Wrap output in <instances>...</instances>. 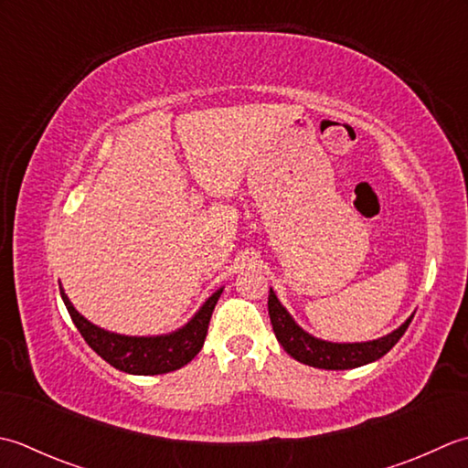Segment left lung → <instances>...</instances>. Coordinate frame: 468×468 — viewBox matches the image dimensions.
<instances>
[{
  "instance_id": "1",
  "label": "left lung",
  "mask_w": 468,
  "mask_h": 468,
  "mask_svg": "<svg viewBox=\"0 0 468 468\" xmlns=\"http://www.w3.org/2000/svg\"><path fill=\"white\" fill-rule=\"evenodd\" d=\"M269 314L272 323V331L276 339L291 357L304 366L319 369H354L367 366L371 361H378L392 349L399 337L404 335L410 323L414 319V313L392 333L384 337L371 341H356V343H335L325 341L311 335L304 331L292 314L282 307V303L276 297L274 291L269 292Z\"/></svg>"
}]
</instances>
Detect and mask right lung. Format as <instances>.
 I'll return each instance as SVG.
<instances>
[{"mask_svg":"<svg viewBox=\"0 0 468 468\" xmlns=\"http://www.w3.org/2000/svg\"><path fill=\"white\" fill-rule=\"evenodd\" d=\"M222 291L224 289H218L212 297H207L206 303L196 311L194 317L189 319L184 327L171 333H164V335L139 337L121 335V333H112L109 329L94 325V323H90L84 314L74 309L69 294L60 287L62 301L84 341H87L107 364L133 376L169 374V371H176L187 366L189 361L199 354V349L204 347L209 319H212L214 307L218 299H220Z\"/></svg>","mask_w":468,"mask_h":468,"instance_id":"1","label":"right lung"}]
</instances>
